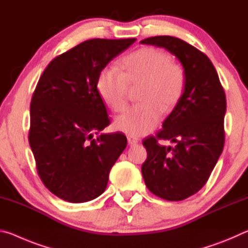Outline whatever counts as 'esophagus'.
I'll use <instances>...</instances> for the list:
<instances>
[{
  "label": "esophagus",
  "instance_id": "1",
  "mask_svg": "<svg viewBox=\"0 0 248 248\" xmlns=\"http://www.w3.org/2000/svg\"><path fill=\"white\" fill-rule=\"evenodd\" d=\"M127 139H128V144H129V145H134V144L138 143V139H137V138H134V137H132V136H128Z\"/></svg>",
  "mask_w": 248,
  "mask_h": 248
}]
</instances>
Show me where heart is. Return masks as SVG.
Listing matches in <instances>:
<instances>
[{"instance_id":"obj_1","label":"heart","mask_w":248,"mask_h":248,"mask_svg":"<svg viewBox=\"0 0 248 248\" xmlns=\"http://www.w3.org/2000/svg\"><path fill=\"white\" fill-rule=\"evenodd\" d=\"M123 72L116 65L104 66L96 81L97 93L116 112L127 105L129 86L141 85V102L117 117L115 127L130 136H144L156 127L162 111H170L182 98L186 73L169 54L154 48H142L124 59Z\"/></svg>"}]
</instances>
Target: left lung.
<instances>
[{"label": "left lung", "mask_w": 248, "mask_h": 248, "mask_svg": "<svg viewBox=\"0 0 248 248\" xmlns=\"http://www.w3.org/2000/svg\"><path fill=\"white\" fill-rule=\"evenodd\" d=\"M141 44L166 49L186 73L182 98L163 129L143 140L148 157L141 169L152 194L180 201L204 186L223 151L225 93L212 62L194 46L171 36L150 37ZM158 140L175 145L159 146Z\"/></svg>", "instance_id": "left-lung-1"}]
</instances>
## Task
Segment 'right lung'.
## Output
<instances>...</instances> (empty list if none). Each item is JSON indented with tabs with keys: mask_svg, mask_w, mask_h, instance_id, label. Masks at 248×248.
Here are the masks:
<instances>
[{
	"mask_svg": "<svg viewBox=\"0 0 248 248\" xmlns=\"http://www.w3.org/2000/svg\"><path fill=\"white\" fill-rule=\"evenodd\" d=\"M136 40H86L54 58L41 74L31 97L28 139L40 179L59 198L86 202L106 189L127 138H94L110 123L96 81L104 66Z\"/></svg>",
	"mask_w": 248,
	"mask_h": 248,
	"instance_id": "obj_1",
	"label": "right lung"
}]
</instances>
